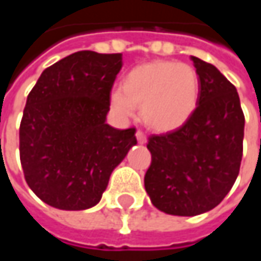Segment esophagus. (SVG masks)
Wrapping results in <instances>:
<instances>
[{
	"label": "esophagus",
	"mask_w": 261,
	"mask_h": 261,
	"mask_svg": "<svg viewBox=\"0 0 261 261\" xmlns=\"http://www.w3.org/2000/svg\"><path fill=\"white\" fill-rule=\"evenodd\" d=\"M136 137H137V140H138V143H140V144L147 143V136H145V134H144L141 130H137Z\"/></svg>",
	"instance_id": "esophagus-1"
}]
</instances>
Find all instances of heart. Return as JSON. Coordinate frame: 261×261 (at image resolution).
<instances>
[{
	"label": "heart",
	"instance_id": "obj_1",
	"mask_svg": "<svg viewBox=\"0 0 261 261\" xmlns=\"http://www.w3.org/2000/svg\"><path fill=\"white\" fill-rule=\"evenodd\" d=\"M199 76L195 67L175 61H152L133 67L121 90L112 93V107L120 117L130 118L141 107L145 124L168 133L187 123L198 107Z\"/></svg>",
	"mask_w": 261,
	"mask_h": 261
}]
</instances>
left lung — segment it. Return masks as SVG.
I'll return each mask as SVG.
<instances>
[{"mask_svg": "<svg viewBox=\"0 0 261 261\" xmlns=\"http://www.w3.org/2000/svg\"><path fill=\"white\" fill-rule=\"evenodd\" d=\"M199 76L198 107L185 124L151 136L144 176L152 205L175 216H195L223 200L243 155L245 114L238 90L216 67L192 56Z\"/></svg>", "mask_w": 261, "mask_h": 261, "instance_id": "8db88e82", "label": "left lung"}]
</instances>
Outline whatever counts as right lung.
Masks as SVG:
<instances>
[{
	"label": "right lung",
	"instance_id": "add662e5",
	"mask_svg": "<svg viewBox=\"0 0 261 261\" xmlns=\"http://www.w3.org/2000/svg\"><path fill=\"white\" fill-rule=\"evenodd\" d=\"M121 54L80 50L42 72L19 125V156L34 194L62 211L97 205L136 128L106 123Z\"/></svg>",
	"mask_w": 261,
	"mask_h": 261
}]
</instances>
